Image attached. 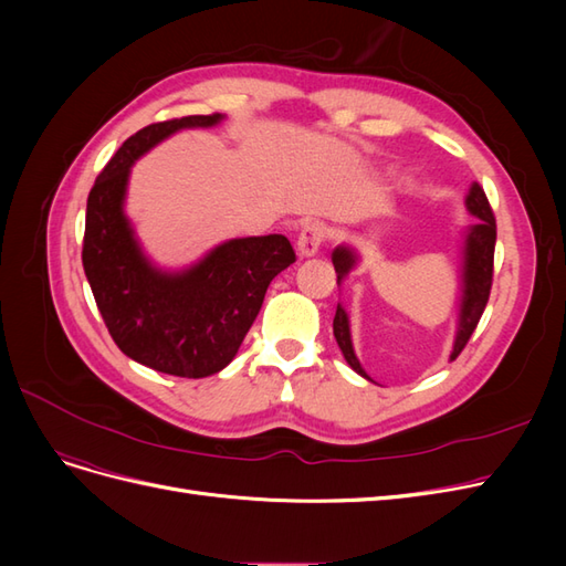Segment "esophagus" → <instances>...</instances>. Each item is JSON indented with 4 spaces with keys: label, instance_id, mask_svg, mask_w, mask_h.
<instances>
[{
    "label": "esophagus",
    "instance_id": "esophagus-1",
    "mask_svg": "<svg viewBox=\"0 0 566 566\" xmlns=\"http://www.w3.org/2000/svg\"><path fill=\"white\" fill-rule=\"evenodd\" d=\"M325 241V224L321 221H312V224L302 227L297 238V254L300 256H314Z\"/></svg>",
    "mask_w": 566,
    "mask_h": 566
}]
</instances>
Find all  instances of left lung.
<instances>
[{
  "instance_id": "obj_1",
  "label": "left lung",
  "mask_w": 566,
  "mask_h": 566,
  "mask_svg": "<svg viewBox=\"0 0 566 566\" xmlns=\"http://www.w3.org/2000/svg\"><path fill=\"white\" fill-rule=\"evenodd\" d=\"M465 208L472 217H476V221L465 231V241H462V273H460V293L462 295H460L458 331H455V339H453L451 361L462 349H465L479 318H482L484 306L489 302V293H491V281H493L495 219H493L484 188L476 181L470 186V191L465 196ZM356 264H358V254L354 248L337 245L333 250V266L337 273V285L349 276V271ZM333 335L337 339V347L342 349V356H345V361L352 366V370H356L361 378L370 380L368 373L364 370L361 364H358V358L354 354L349 316L342 304H337L335 321H333Z\"/></svg>"
}]
</instances>
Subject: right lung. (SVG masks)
Instances as JSON below:
<instances>
[{
  "mask_svg": "<svg viewBox=\"0 0 566 566\" xmlns=\"http://www.w3.org/2000/svg\"><path fill=\"white\" fill-rule=\"evenodd\" d=\"M224 115H188L148 125L117 148L87 198L82 266L106 328L136 364L177 378L227 368L262 310L269 283L295 262L281 233L231 238L196 264H153L125 214L132 165L181 129L214 127Z\"/></svg>",
  "mask_w": 566,
  "mask_h": 566,
  "instance_id": "1",
  "label": "right lung"
}]
</instances>
